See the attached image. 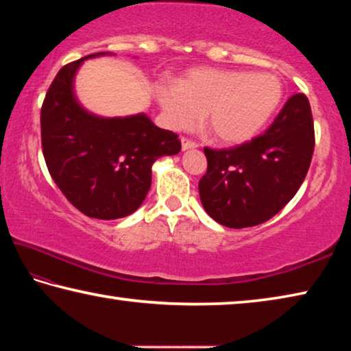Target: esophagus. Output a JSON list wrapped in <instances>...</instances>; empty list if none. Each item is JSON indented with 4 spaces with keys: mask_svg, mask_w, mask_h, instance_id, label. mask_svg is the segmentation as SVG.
<instances>
[{
    "mask_svg": "<svg viewBox=\"0 0 351 351\" xmlns=\"http://www.w3.org/2000/svg\"><path fill=\"white\" fill-rule=\"evenodd\" d=\"M197 147H198L197 142L186 139V138L181 139V148H182V150H190V148H197Z\"/></svg>",
    "mask_w": 351,
    "mask_h": 351,
    "instance_id": "1",
    "label": "esophagus"
}]
</instances>
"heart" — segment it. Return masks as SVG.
<instances>
[{
  "label": "heart",
  "instance_id": "b5f03b06",
  "mask_svg": "<svg viewBox=\"0 0 351 351\" xmlns=\"http://www.w3.org/2000/svg\"><path fill=\"white\" fill-rule=\"evenodd\" d=\"M154 93L170 128H192L204 112L218 142L240 145L255 138L274 114L283 86L269 73L195 68L178 85L161 83Z\"/></svg>",
  "mask_w": 351,
  "mask_h": 351
}]
</instances>
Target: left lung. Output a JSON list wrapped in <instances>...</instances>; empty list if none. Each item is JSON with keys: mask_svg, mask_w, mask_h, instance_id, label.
I'll return each mask as SVG.
<instances>
[{"mask_svg": "<svg viewBox=\"0 0 351 351\" xmlns=\"http://www.w3.org/2000/svg\"><path fill=\"white\" fill-rule=\"evenodd\" d=\"M313 152L311 106L299 93L251 142L228 150L204 148L207 171L198 184L204 210L232 229L268 221L297 193Z\"/></svg>", "mask_w": 351, "mask_h": 351, "instance_id": "left-lung-1", "label": "left lung"}]
</instances>
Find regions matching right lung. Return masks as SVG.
Here are the masks:
<instances>
[{
    "instance_id": "add662e5",
    "label": "right lung",
    "mask_w": 351,
    "mask_h": 351,
    "mask_svg": "<svg viewBox=\"0 0 351 351\" xmlns=\"http://www.w3.org/2000/svg\"><path fill=\"white\" fill-rule=\"evenodd\" d=\"M64 64L41 106V147L47 170L62 193L86 217L132 215L152 186V165L180 153L178 134L154 125L144 112L100 117L74 94V77L86 58Z\"/></svg>"
}]
</instances>
